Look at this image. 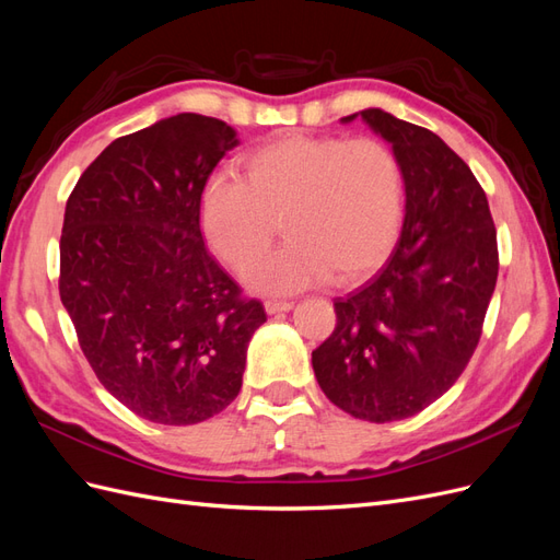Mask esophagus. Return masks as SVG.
Here are the masks:
<instances>
[{
  "instance_id": "1",
  "label": "esophagus",
  "mask_w": 560,
  "mask_h": 560,
  "mask_svg": "<svg viewBox=\"0 0 560 560\" xmlns=\"http://www.w3.org/2000/svg\"><path fill=\"white\" fill-rule=\"evenodd\" d=\"M292 306H294L292 301H278V299H268V301L264 303V308H266V313H268V315L287 313V311H292Z\"/></svg>"
}]
</instances>
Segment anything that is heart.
Segmentation results:
<instances>
[{
    "label": "heart",
    "instance_id": "obj_1",
    "mask_svg": "<svg viewBox=\"0 0 560 560\" xmlns=\"http://www.w3.org/2000/svg\"><path fill=\"white\" fill-rule=\"evenodd\" d=\"M404 175L378 138L287 132L241 159V177L212 175L198 217L210 249L243 268L272 242L276 218L291 238L245 268L261 294H292L331 278L358 282L393 249L401 224Z\"/></svg>",
    "mask_w": 560,
    "mask_h": 560
}]
</instances>
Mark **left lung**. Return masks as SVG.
<instances>
[{
  "instance_id": "left-lung-1",
  "label": "left lung",
  "mask_w": 560,
  "mask_h": 560,
  "mask_svg": "<svg viewBox=\"0 0 560 560\" xmlns=\"http://www.w3.org/2000/svg\"><path fill=\"white\" fill-rule=\"evenodd\" d=\"M358 116L399 159L404 224L378 273L334 301L336 329L313 350V371L338 409L393 422L442 397L477 350L498 233L481 184L439 135L374 107L341 121Z\"/></svg>"
}]
</instances>
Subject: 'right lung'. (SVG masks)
<instances>
[{
  "mask_svg": "<svg viewBox=\"0 0 560 560\" xmlns=\"http://www.w3.org/2000/svg\"><path fill=\"white\" fill-rule=\"evenodd\" d=\"M235 130L177 114L114 140L67 200L60 299L97 381L132 413L196 425L238 397L266 322L202 243L198 202Z\"/></svg>",
  "mask_w": 560,
  "mask_h": 560,
  "instance_id": "1",
  "label": "right lung"
}]
</instances>
